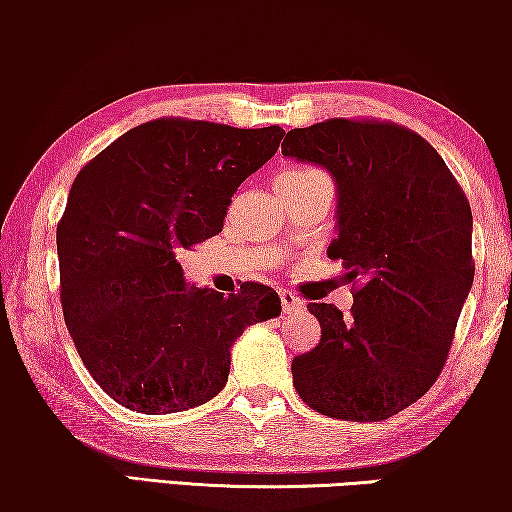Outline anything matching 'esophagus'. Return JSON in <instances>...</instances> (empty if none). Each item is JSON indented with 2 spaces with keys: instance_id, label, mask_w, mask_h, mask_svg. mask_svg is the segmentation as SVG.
Returning <instances> with one entry per match:
<instances>
[{
  "instance_id": "34e87169",
  "label": "esophagus",
  "mask_w": 512,
  "mask_h": 512,
  "mask_svg": "<svg viewBox=\"0 0 512 512\" xmlns=\"http://www.w3.org/2000/svg\"><path fill=\"white\" fill-rule=\"evenodd\" d=\"M279 298H282V310L284 314H293V312H300L305 307L303 300H300L296 293L291 291H279Z\"/></svg>"
}]
</instances>
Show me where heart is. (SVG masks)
Returning a JSON list of instances; mask_svg holds the SVG:
<instances>
[{
	"label": "heart",
	"instance_id": "b5f03b06",
	"mask_svg": "<svg viewBox=\"0 0 512 512\" xmlns=\"http://www.w3.org/2000/svg\"><path fill=\"white\" fill-rule=\"evenodd\" d=\"M314 179H326V174L314 170V167H293V170L279 174L277 181H286V184H307V181Z\"/></svg>",
	"mask_w": 512,
	"mask_h": 512
}]
</instances>
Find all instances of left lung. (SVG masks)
<instances>
[{
	"label": "left lung",
	"instance_id": "left-lung-1",
	"mask_svg": "<svg viewBox=\"0 0 512 512\" xmlns=\"http://www.w3.org/2000/svg\"><path fill=\"white\" fill-rule=\"evenodd\" d=\"M284 156L321 165L338 188L340 258L354 305L310 303L321 340L291 363L321 415L380 422L422 398L450 352L473 286V214L438 151L403 125L331 121L286 132Z\"/></svg>",
	"mask_w": 512,
	"mask_h": 512
}]
</instances>
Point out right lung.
Returning <instances> with one entry per match:
<instances>
[{
    "instance_id": "add662e5",
    "label": "right lung",
    "mask_w": 512,
    "mask_h": 512,
    "mask_svg": "<svg viewBox=\"0 0 512 512\" xmlns=\"http://www.w3.org/2000/svg\"><path fill=\"white\" fill-rule=\"evenodd\" d=\"M282 137L279 125L156 118L76 174L58 223L62 314L116 403L144 415L207 403L226 387L244 328L279 317L270 286L247 282L228 298L188 286L177 256L221 233L237 186Z\"/></svg>"
}]
</instances>
